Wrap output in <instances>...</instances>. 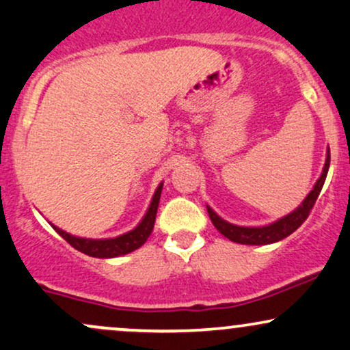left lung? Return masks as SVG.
Masks as SVG:
<instances>
[{
    "mask_svg": "<svg viewBox=\"0 0 350 350\" xmlns=\"http://www.w3.org/2000/svg\"><path fill=\"white\" fill-rule=\"evenodd\" d=\"M329 149H327V155H326V162H325V168H323V174L318 182L314 183V187L312 191L308 193V196L305 198L304 202L297 208L294 213L287 214L286 217L279 219L269 226L265 227H240V226H234V224L224 221L222 217H219L217 214L214 213L213 209L208 206V213L211 221H213L214 227L217 228L219 232L224 237H227L228 240L235 241V243H241V245H269V243H275V241L286 239L291 234L299 228L301 224L307 221V217L310 215V211L313 209L314 202H317L318 196H320V191L325 185L327 170H329Z\"/></svg>",
    "mask_w": 350,
    "mask_h": 350,
    "instance_id": "8db88e82",
    "label": "left lung"
}]
</instances>
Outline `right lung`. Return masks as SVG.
Wrapping results in <instances>:
<instances>
[{
	"mask_svg": "<svg viewBox=\"0 0 350 350\" xmlns=\"http://www.w3.org/2000/svg\"><path fill=\"white\" fill-rule=\"evenodd\" d=\"M162 185L161 183L155 189L152 201H150V206L146 213L142 221L139 222V226L136 228H133L131 232L128 234L115 237V239H105V240H90V239H81V237H75L70 235L68 232L62 230V228L51 226L58 232L59 235L63 237L68 243L71 245L72 248H76L77 252L89 254V256L94 258H116L122 256V254H128L131 252H135L142 245L146 243V240L149 239L150 232L154 228V222H155V215H157V208H159V200H161V193H162Z\"/></svg>",
	"mask_w": 350,
	"mask_h": 350,
	"instance_id": "add662e5",
	"label": "right lung"
}]
</instances>
